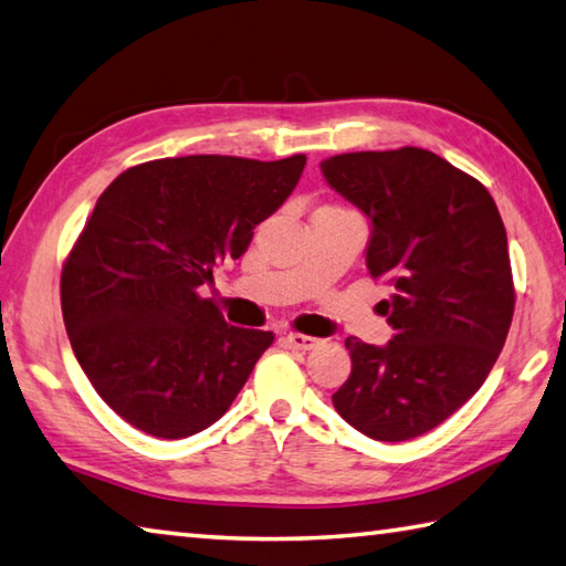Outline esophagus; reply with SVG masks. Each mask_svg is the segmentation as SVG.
I'll return each instance as SVG.
<instances>
[{"label":"esophagus","mask_w":566,"mask_h":566,"mask_svg":"<svg viewBox=\"0 0 566 566\" xmlns=\"http://www.w3.org/2000/svg\"><path fill=\"white\" fill-rule=\"evenodd\" d=\"M283 339H285V345H291L293 349H303V352H307V349H315V347L319 345V339H317V337L301 335V333H291V335H285Z\"/></svg>","instance_id":"34e87169"}]
</instances>
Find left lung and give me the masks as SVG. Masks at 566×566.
<instances>
[{
    "label": "left lung",
    "mask_w": 566,
    "mask_h": 566,
    "mask_svg": "<svg viewBox=\"0 0 566 566\" xmlns=\"http://www.w3.org/2000/svg\"><path fill=\"white\" fill-rule=\"evenodd\" d=\"M337 195L371 221L367 269L394 293L384 347L347 337L343 419L375 441H409L483 387L515 311L507 233L471 175L421 147L347 153L319 163Z\"/></svg>",
    "instance_id": "8db88e82"
}]
</instances>
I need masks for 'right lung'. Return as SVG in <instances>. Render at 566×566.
<instances>
[{
  "label": "right lung",
  "mask_w": 566,
  "mask_h": 566,
  "mask_svg": "<svg viewBox=\"0 0 566 566\" xmlns=\"http://www.w3.org/2000/svg\"><path fill=\"white\" fill-rule=\"evenodd\" d=\"M303 167L305 155L165 157L125 169L95 201L63 263L61 311L85 377L135 429L205 431L271 347L273 333L229 325L199 287L243 255Z\"/></svg>",
  "instance_id": "1"
}]
</instances>
